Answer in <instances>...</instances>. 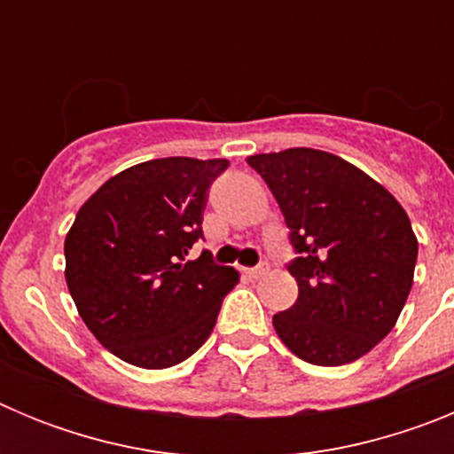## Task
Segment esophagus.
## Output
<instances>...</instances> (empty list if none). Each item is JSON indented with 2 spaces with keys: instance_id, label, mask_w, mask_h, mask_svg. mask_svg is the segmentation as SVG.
Masks as SVG:
<instances>
[{
  "instance_id": "1",
  "label": "esophagus",
  "mask_w": 454,
  "mask_h": 454,
  "mask_svg": "<svg viewBox=\"0 0 454 454\" xmlns=\"http://www.w3.org/2000/svg\"><path fill=\"white\" fill-rule=\"evenodd\" d=\"M268 272V263H262V266H256V268H250V270H247V275L250 277H263Z\"/></svg>"
}]
</instances>
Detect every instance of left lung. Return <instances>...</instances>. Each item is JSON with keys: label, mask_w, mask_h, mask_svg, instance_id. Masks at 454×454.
I'll return each mask as SVG.
<instances>
[{"label": "left lung", "mask_w": 454, "mask_h": 454, "mask_svg": "<svg viewBox=\"0 0 454 454\" xmlns=\"http://www.w3.org/2000/svg\"><path fill=\"white\" fill-rule=\"evenodd\" d=\"M268 184L300 256L298 300L277 336L314 366L356 362L393 330L414 284L416 240L403 204L340 156L311 147L247 156Z\"/></svg>", "instance_id": "8db88e82"}]
</instances>
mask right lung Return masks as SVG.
<instances>
[{
  "label": "right lung",
  "mask_w": 454,
  "mask_h": 454,
  "mask_svg": "<svg viewBox=\"0 0 454 454\" xmlns=\"http://www.w3.org/2000/svg\"><path fill=\"white\" fill-rule=\"evenodd\" d=\"M227 159L168 156L104 182L66 236V282L92 336L131 366L182 364L214 332L239 270L211 254L186 262L202 236L207 191Z\"/></svg>",
  "instance_id": "add662e5"
}]
</instances>
